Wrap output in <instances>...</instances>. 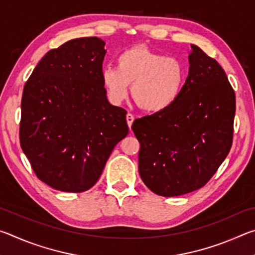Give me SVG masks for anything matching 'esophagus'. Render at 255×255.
<instances>
[{
	"label": "esophagus",
	"instance_id": "obj_1",
	"mask_svg": "<svg viewBox=\"0 0 255 255\" xmlns=\"http://www.w3.org/2000/svg\"><path fill=\"white\" fill-rule=\"evenodd\" d=\"M133 116L131 115V114H127V116H126V120H127V124H128V127L129 128H131V125H132V123H133Z\"/></svg>",
	"mask_w": 255,
	"mask_h": 255
}]
</instances>
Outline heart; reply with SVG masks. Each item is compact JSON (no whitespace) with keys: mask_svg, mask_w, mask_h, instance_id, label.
<instances>
[{"mask_svg":"<svg viewBox=\"0 0 255 255\" xmlns=\"http://www.w3.org/2000/svg\"><path fill=\"white\" fill-rule=\"evenodd\" d=\"M188 71L176 57L133 46L120 53L117 67L108 66L101 72L103 88L110 102L119 105L131 96L141 109L162 112L178 101L187 82Z\"/></svg>","mask_w":255,"mask_h":255,"instance_id":"obj_1","label":"heart"}]
</instances>
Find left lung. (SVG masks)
I'll return each mask as SVG.
<instances>
[{
  "mask_svg": "<svg viewBox=\"0 0 255 255\" xmlns=\"http://www.w3.org/2000/svg\"><path fill=\"white\" fill-rule=\"evenodd\" d=\"M189 74L173 106L136 119L138 170L154 193L175 197L208 182L230 153L235 93L223 67L191 45Z\"/></svg>",
  "mask_w": 255,
  "mask_h": 255,
  "instance_id": "1",
  "label": "left lung"
}]
</instances>
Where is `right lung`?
<instances>
[{"label":"right lung","mask_w":255,"mask_h":255,"mask_svg":"<svg viewBox=\"0 0 255 255\" xmlns=\"http://www.w3.org/2000/svg\"><path fill=\"white\" fill-rule=\"evenodd\" d=\"M105 45L84 37L49 50L24 85L21 148L38 178L59 191L93 187L128 133L126 110L109 103L102 84Z\"/></svg>","instance_id":"1"}]
</instances>
